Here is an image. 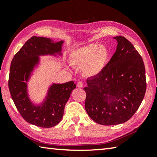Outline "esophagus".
I'll list each match as a JSON object with an SVG mask.
<instances>
[{
  "label": "esophagus",
  "instance_id": "34e87169",
  "mask_svg": "<svg viewBox=\"0 0 157 157\" xmlns=\"http://www.w3.org/2000/svg\"><path fill=\"white\" fill-rule=\"evenodd\" d=\"M77 86L79 87V88H83V87H84L83 82H78V84H77Z\"/></svg>",
  "mask_w": 157,
  "mask_h": 157
}]
</instances>
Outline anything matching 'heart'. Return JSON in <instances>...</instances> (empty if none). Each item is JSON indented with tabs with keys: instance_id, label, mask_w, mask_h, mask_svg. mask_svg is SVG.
<instances>
[{
	"instance_id": "1",
	"label": "heart",
	"mask_w": 157,
	"mask_h": 157,
	"mask_svg": "<svg viewBox=\"0 0 157 157\" xmlns=\"http://www.w3.org/2000/svg\"><path fill=\"white\" fill-rule=\"evenodd\" d=\"M109 52L104 45L92 44L72 50L70 54L71 64L81 67L85 75L94 77L99 74L105 66Z\"/></svg>"
}]
</instances>
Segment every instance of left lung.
Returning <instances> with one entry per match:
<instances>
[{
    "instance_id": "1",
    "label": "left lung",
    "mask_w": 157,
    "mask_h": 157,
    "mask_svg": "<svg viewBox=\"0 0 157 157\" xmlns=\"http://www.w3.org/2000/svg\"><path fill=\"white\" fill-rule=\"evenodd\" d=\"M116 50L98 75L87 79L85 109L93 121L115 125L129 120L136 113L146 91L145 69L134 46L122 36Z\"/></svg>"
}]
</instances>
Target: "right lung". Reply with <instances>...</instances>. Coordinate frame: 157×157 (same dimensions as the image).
Wrapping results in <instances>:
<instances>
[{
  "mask_svg": "<svg viewBox=\"0 0 157 157\" xmlns=\"http://www.w3.org/2000/svg\"><path fill=\"white\" fill-rule=\"evenodd\" d=\"M63 42L33 36L12 60L8 82L12 98L21 116L34 125L46 128L57 125L63 118L71 94L76 88L73 81L52 83L39 104H34L28 94V82L34 69L40 64V56H62Z\"/></svg>",
  "mask_w": 157,
  "mask_h": 157,
  "instance_id": "right-lung-1",
  "label": "right lung"
}]
</instances>
